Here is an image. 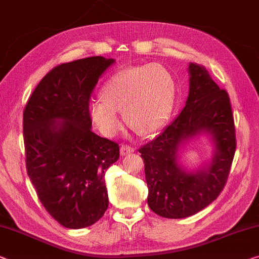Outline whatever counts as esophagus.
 <instances>
[{
	"mask_svg": "<svg viewBox=\"0 0 259 259\" xmlns=\"http://www.w3.org/2000/svg\"><path fill=\"white\" fill-rule=\"evenodd\" d=\"M132 152H134V147L130 146V145H121L120 154L122 155V156H125V155L132 153Z\"/></svg>",
	"mask_w": 259,
	"mask_h": 259,
	"instance_id": "34e87169",
	"label": "esophagus"
}]
</instances>
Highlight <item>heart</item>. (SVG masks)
I'll return each mask as SVG.
<instances>
[{"mask_svg":"<svg viewBox=\"0 0 259 259\" xmlns=\"http://www.w3.org/2000/svg\"><path fill=\"white\" fill-rule=\"evenodd\" d=\"M174 81L161 65L131 67L114 74L103 87L101 101L89 105L95 124L105 135L116 134L121 127L117 111L140 134H152L164 125L172 109Z\"/></svg>","mask_w":259,"mask_h":259,"instance_id":"b5f03b06","label":"heart"}]
</instances>
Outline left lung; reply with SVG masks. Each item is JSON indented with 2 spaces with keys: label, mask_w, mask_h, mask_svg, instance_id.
I'll list each match as a JSON object with an SVG mask.
<instances>
[{
  "label": "left lung",
  "mask_w": 259,
  "mask_h": 259,
  "mask_svg": "<svg viewBox=\"0 0 259 259\" xmlns=\"http://www.w3.org/2000/svg\"><path fill=\"white\" fill-rule=\"evenodd\" d=\"M186 105L164 131L139 148L145 163L148 206L160 217L193 215L215 200L228 180L236 150L235 125L228 93L220 89L208 70L190 63ZM201 132L212 134L217 153L207 169L186 173L177 163L182 141Z\"/></svg>",
  "instance_id": "8db88e82"
}]
</instances>
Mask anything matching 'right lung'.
<instances>
[{"label":"right lung","instance_id":"1","mask_svg":"<svg viewBox=\"0 0 259 259\" xmlns=\"http://www.w3.org/2000/svg\"><path fill=\"white\" fill-rule=\"evenodd\" d=\"M112 63L90 57L54 67L23 112L27 175L44 207L66 228L94 225L109 206L104 175L118 161L119 145L90 130L89 102Z\"/></svg>","mask_w":259,"mask_h":259}]
</instances>
